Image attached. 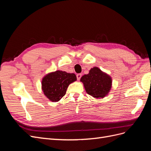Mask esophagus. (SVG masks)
I'll use <instances>...</instances> for the list:
<instances>
[{"label": "esophagus", "instance_id": "obj_1", "mask_svg": "<svg viewBox=\"0 0 151 151\" xmlns=\"http://www.w3.org/2000/svg\"><path fill=\"white\" fill-rule=\"evenodd\" d=\"M81 76H82L81 74H77V80L79 81L80 79L81 78Z\"/></svg>", "mask_w": 151, "mask_h": 151}]
</instances>
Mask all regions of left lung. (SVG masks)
Segmentation results:
<instances>
[{
  "label": "left lung",
  "mask_w": 151,
  "mask_h": 151,
  "mask_svg": "<svg viewBox=\"0 0 151 151\" xmlns=\"http://www.w3.org/2000/svg\"><path fill=\"white\" fill-rule=\"evenodd\" d=\"M86 93L96 98H103L111 88V77L102 72L97 67L91 68L88 74L81 78Z\"/></svg>",
  "instance_id": "1"
}]
</instances>
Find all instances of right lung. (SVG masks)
<instances>
[{"label": "right lung", "instance_id": "right-lung-1", "mask_svg": "<svg viewBox=\"0 0 151 151\" xmlns=\"http://www.w3.org/2000/svg\"><path fill=\"white\" fill-rule=\"evenodd\" d=\"M76 80L75 74L57 70L43 77L42 81V90L50 101L57 102L65 94L68 85Z\"/></svg>", "mask_w": 151, "mask_h": 151}]
</instances>
